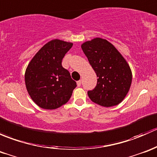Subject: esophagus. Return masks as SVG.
Instances as JSON below:
<instances>
[{
	"instance_id": "34e87169",
	"label": "esophagus",
	"mask_w": 157,
	"mask_h": 157,
	"mask_svg": "<svg viewBox=\"0 0 157 157\" xmlns=\"http://www.w3.org/2000/svg\"><path fill=\"white\" fill-rule=\"evenodd\" d=\"M77 86H80V85H81V81H80V80H78V81L77 82Z\"/></svg>"
}]
</instances>
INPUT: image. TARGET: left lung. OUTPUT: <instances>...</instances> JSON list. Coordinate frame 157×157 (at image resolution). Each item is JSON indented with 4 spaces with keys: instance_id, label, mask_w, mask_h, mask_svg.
<instances>
[{
    "instance_id": "obj_1",
    "label": "left lung",
    "mask_w": 157,
    "mask_h": 157,
    "mask_svg": "<svg viewBox=\"0 0 157 157\" xmlns=\"http://www.w3.org/2000/svg\"><path fill=\"white\" fill-rule=\"evenodd\" d=\"M81 48L98 77L96 87L87 93L90 99L101 106L118 105L125 98L132 82L129 64L106 39L95 38L83 42Z\"/></svg>"
}]
</instances>
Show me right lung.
Here are the masks:
<instances>
[{
  "mask_svg": "<svg viewBox=\"0 0 157 157\" xmlns=\"http://www.w3.org/2000/svg\"><path fill=\"white\" fill-rule=\"evenodd\" d=\"M72 42L53 39L44 45L32 58L25 72V83L33 102L44 109H56L72 96L77 83L61 65Z\"/></svg>",
  "mask_w": 157,
  "mask_h": 157,
  "instance_id": "1",
  "label": "right lung"
}]
</instances>
